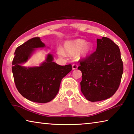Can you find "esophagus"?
Masks as SVG:
<instances>
[{"instance_id": "esophagus-1", "label": "esophagus", "mask_w": 134, "mask_h": 134, "mask_svg": "<svg viewBox=\"0 0 134 134\" xmlns=\"http://www.w3.org/2000/svg\"><path fill=\"white\" fill-rule=\"evenodd\" d=\"M77 69V65H76V64H72V70H76Z\"/></svg>"}]
</instances>
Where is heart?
Here are the masks:
<instances>
[{
    "instance_id": "obj_1",
    "label": "heart",
    "mask_w": 134,
    "mask_h": 134,
    "mask_svg": "<svg viewBox=\"0 0 134 134\" xmlns=\"http://www.w3.org/2000/svg\"><path fill=\"white\" fill-rule=\"evenodd\" d=\"M93 47L90 42L80 38L67 41L63 44V49L58 48L57 53L61 57L67 55L72 57L77 54L76 57L78 60H85L87 58L93 53Z\"/></svg>"
}]
</instances>
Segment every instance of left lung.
I'll return each mask as SVG.
<instances>
[{"instance_id": "1", "label": "left lung", "mask_w": 134, "mask_h": 134, "mask_svg": "<svg viewBox=\"0 0 134 134\" xmlns=\"http://www.w3.org/2000/svg\"><path fill=\"white\" fill-rule=\"evenodd\" d=\"M80 64L81 91L86 99L98 102L114 94L123 74L121 51L115 42L106 37L97 39L96 51Z\"/></svg>"}]
</instances>
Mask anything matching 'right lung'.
<instances>
[{
  "label": "right lung",
  "mask_w": 134,
  "mask_h": 134,
  "mask_svg": "<svg viewBox=\"0 0 134 134\" xmlns=\"http://www.w3.org/2000/svg\"><path fill=\"white\" fill-rule=\"evenodd\" d=\"M45 47L40 37L32 38L16 49L12 62L16 87L22 96L34 102L45 103L52 100L58 93L62 79L72 70L71 64L60 65L54 62L50 53L39 66L23 65L37 48Z\"/></svg>",
  "instance_id": "right-lung-1"
}]
</instances>
